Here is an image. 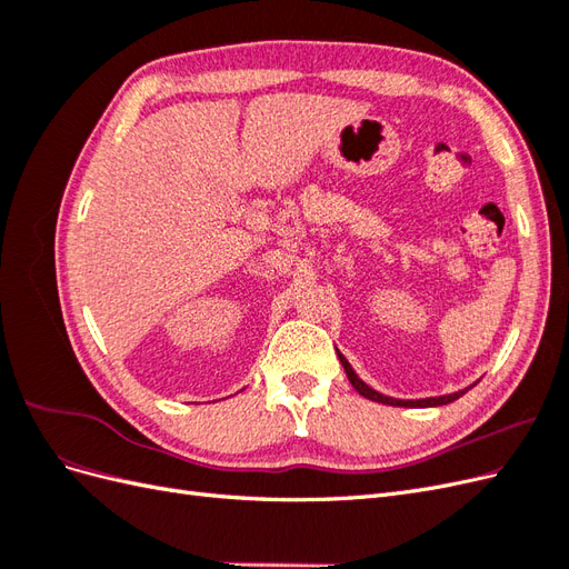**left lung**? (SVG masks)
<instances>
[{
	"label": "left lung",
	"instance_id": "obj_1",
	"mask_svg": "<svg viewBox=\"0 0 569 569\" xmlns=\"http://www.w3.org/2000/svg\"><path fill=\"white\" fill-rule=\"evenodd\" d=\"M339 356V360H341V366H343V372H347V377H349V382L353 385V389L360 393V396H366V399H370V401H377V403H387V406H406V408H429V406H446V403H453L456 399H460V396L468 391V389H462V391H456V393H446V396H435V399H418V401H401V399H391V396H385V393H380V391H375V389H370L363 380H360V377L353 372V368L349 366V360L343 358L341 353H337Z\"/></svg>",
	"mask_w": 569,
	"mask_h": 569
}]
</instances>
